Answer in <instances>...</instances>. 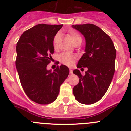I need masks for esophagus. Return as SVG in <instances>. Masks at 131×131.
Segmentation results:
<instances>
[{
	"mask_svg": "<svg viewBox=\"0 0 131 131\" xmlns=\"http://www.w3.org/2000/svg\"><path fill=\"white\" fill-rule=\"evenodd\" d=\"M69 74L70 75H72L73 74V70L71 69H69Z\"/></svg>",
	"mask_w": 131,
	"mask_h": 131,
	"instance_id": "1",
	"label": "esophagus"
}]
</instances>
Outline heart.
I'll return each mask as SVG.
<instances>
[{"label": "heart", "mask_w": 131, "mask_h": 131, "mask_svg": "<svg viewBox=\"0 0 131 131\" xmlns=\"http://www.w3.org/2000/svg\"><path fill=\"white\" fill-rule=\"evenodd\" d=\"M69 37L70 39L72 40V42H74L79 40H81V37L78 33L75 31H70L69 33ZM60 40V35L56 34L53 40V45L55 48L58 47V45L59 43ZM77 56L69 52H63L60 54L58 56V59L60 62L64 65H66L68 66H71L75 63V62L77 60Z\"/></svg>", "instance_id": "heart-1"}]
</instances>
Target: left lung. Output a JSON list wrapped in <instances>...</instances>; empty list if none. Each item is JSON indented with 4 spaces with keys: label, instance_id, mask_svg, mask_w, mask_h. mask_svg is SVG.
Instances as JSON below:
<instances>
[{
    "label": "left lung",
    "instance_id": "obj_1",
    "mask_svg": "<svg viewBox=\"0 0 131 131\" xmlns=\"http://www.w3.org/2000/svg\"><path fill=\"white\" fill-rule=\"evenodd\" d=\"M72 27L86 40L85 53L77 67L88 69L85 75H82L79 69L73 70L79 81L73 92L79 102L92 104L104 96L112 82L115 73L116 50L110 36L96 25L86 24Z\"/></svg>",
    "mask_w": 131,
    "mask_h": 131
}]
</instances>
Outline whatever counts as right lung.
Listing matches in <instances>:
<instances>
[{"instance_id": "right-lung-1", "label": "right lung", "mask_w": 131, "mask_h": 131, "mask_svg": "<svg viewBox=\"0 0 131 131\" xmlns=\"http://www.w3.org/2000/svg\"><path fill=\"white\" fill-rule=\"evenodd\" d=\"M63 25L38 24L21 35L16 45V67L26 95L39 104L55 101L69 68L61 65L52 71L47 66L52 60L53 40Z\"/></svg>"}]
</instances>
